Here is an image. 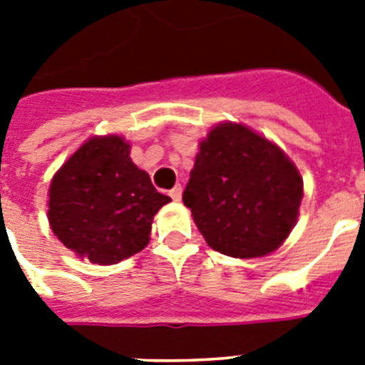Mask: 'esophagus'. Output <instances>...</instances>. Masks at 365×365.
<instances>
[{
  "label": "esophagus",
  "instance_id": "obj_1",
  "mask_svg": "<svg viewBox=\"0 0 365 365\" xmlns=\"http://www.w3.org/2000/svg\"><path fill=\"white\" fill-rule=\"evenodd\" d=\"M172 197V199L174 200H182V185H180V183H178L176 187L172 189L170 193H168Z\"/></svg>",
  "mask_w": 365,
  "mask_h": 365
}]
</instances>
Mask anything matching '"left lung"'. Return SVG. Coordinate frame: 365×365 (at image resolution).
Wrapping results in <instances>:
<instances>
[{
	"mask_svg": "<svg viewBox=\"0 0 365 365\" xmlns=\"http://www.w3.org/2000/svg\"><path fill=\"white\" fill-rule=\"evenodd\" d=\"M303 178L288 155L242 123L212 126L199 143L183 205L206 244L250 259L277 252L297 223Z\"/></svg>",
	"mask_w": 365,
	"mask_h": 365,
	"instance_id": "obj_1",
	"label": "left lung"
}]
</instances>
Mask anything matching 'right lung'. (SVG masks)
<instances>
[{"label":"right lung","instance_id":"right-lung-1","mask_svg":"<svg viewBox=\"0 0 365 365\" xmlns=\"http://www.w3.org/2000/svg\"><path fill=\"white\" fill-rule=\"evenodd\" d=\"M170 202L130 159L119 134L93 136L60 166L48 187V225L66 248L98 265L142 252L157 212Z\"/></svg>","mask_w":365,"mask_h":365}]
</instances>
